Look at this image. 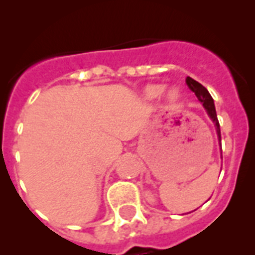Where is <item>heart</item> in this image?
I'll return each instance as SVG.
<instances>
[{
  "mask_svg": "<svg viewBox=\"0 0 255 255\" xmlns=\"http://www.w3.org/2000/svg\"><path fill=\"white\" fill-rule=\"evenodd\" d=\"M162 93H163V87L162 85H150V87L147 88V91H145V96L148 98H157ZM168 96L172 100H176L177 97H179V93H177V91H171Z\"/></svg>",
  "mask_w": 255,
  "mask_h": 255,
  "instance_id": "obj_1",
  "label": "heart"
}]
</instances>
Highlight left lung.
Segmentation results:
<instances>
[{
	"mask_svg": "<svg viewBox=\"0 0 255 255\" xmlns=\"http://www.w3.org/2000/svg\"><path fill=\"white\" fill-rule=\"evenodd\" d=\"M185 82H186V85L189 87V89L195 93L198 101H199V102L204 106V108L207 110V114H208V116L211 117V120L215 123L216 131H217V135H218V140H220V143H221L220 123H218L217 114H216V108H215V102H213V98H212V96L209 94V92L207 91L203 85L200 84V83H198L197 80H194V79H191L190 76H188V78H186Z\"/></svg>",
	"mask_w": 255,
	"mask_h": 255,
	"instance_id": "1",
	"label": "left lung"
}]
</instances>
